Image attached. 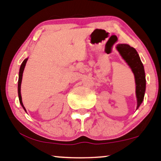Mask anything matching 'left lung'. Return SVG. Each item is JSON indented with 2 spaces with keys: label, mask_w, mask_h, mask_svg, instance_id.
Returning a JSON list of instances; mask_svg holds the SVG:
<instances>
[{
  "label": "left lung",
  "mask_w": 161,
  "mask_h": 161,
  "mask_svg": "<svg viewBox=\"0 0 161 161\" xmlns=\"http://www.w3.org/2000/svg\"><path fill=\"white\" fill-rule=\"evenodd\" d=\"M116 49L122 58L130 67L135 76V93L137 98V109H138L144 100L146 89V79L144 65L141 61L139 55L133 47L128 44H118Z\"/></svg>",
  "instance_id": "left-lung-1"
}]
</instances>
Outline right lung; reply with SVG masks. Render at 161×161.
<instances>
[{"mask_svg": "<svg viewBox=\"0 0 161 161\" xmlns=\"http://www.w3.org/2000/svg\"><path fill=\"white\" fill-rule=\"evenodd\" d=\"M27 60H28V58L26 59H24V61H23L22 64H21L20 68H19V79H18V97H19V103L21 104V106H22L23 109H24L26 112V109H25L24 106H23V104L22 97H21V93H20V87H21V83H22L23 73V71H24V68H25V66H26Z\"/></svg>", "mask_w": 161, "mask_h": 161, "instance_id": "right-lung-1", "label": "right lung"}]
</instances>
